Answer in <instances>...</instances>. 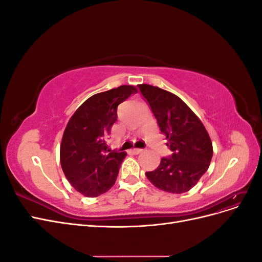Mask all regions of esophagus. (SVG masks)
I'll return each mask as SVG.
<instances>
[{"mask_svg":"<svg viewBox=\"0 0 262 262\" xmlns=\"http://www.w3.org/2000/svg\"><path fill=\"white\" fill-rule=\"evenodd\" d=\"M143 150L144 149H142V148H133L132 153L133 154H141V153H143Z\"/></svg>","mask_w":262,"mask_h":262,"instance_id":"obj_1","label":"esophagus"}]
</instances>
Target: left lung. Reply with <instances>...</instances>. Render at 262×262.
<instances>
[{"instance_id": "1", "label": "left lung", "mask_w": 262, "mask_h": 262, "mask_svg": "<svg viewBox=\"0 0 262 262\" xmlns=\"http://www.w3.org/2000/svg\"><path fill=\"white\" fill-rule=\"evenodd\" d=\"M138 86L172 152L169 157L162 158L155 170L145 175L163 191L187 192L210 166L213 146L209 133L200 119L176 95L152 85Z\"/></svg>"}]
</instances>
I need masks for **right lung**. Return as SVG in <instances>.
Listing matches in <instances>:
<instances>
[{
	"instance_id": "add662e5",
	"label": "right lung",
	"mask_w": 262,
	"mask_h": 262,
	"mask_svg": "<svg viewBox=\"0 0 262 262\" xmlns=\"http://www.w3.org/2000/svg\"><path fill=\"white\" fill-rule=\"evenodd\" d=\"M138 91L121 85L93 95L77 108L63 133L60 162L75 190L95 198L107 192L117 179L124 152L108 149L106 137L117 121V108Z\"/></svg>"
}]
</instances>
